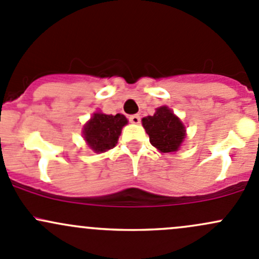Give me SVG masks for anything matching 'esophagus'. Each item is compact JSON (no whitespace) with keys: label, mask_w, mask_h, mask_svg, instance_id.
<instances>
[{"label":"esophagus","mask_w":259,"mask_h":259,"mask_svg":"<svg viewBox=\"0 0 259 259\" xmlns=\"http://www.w3.org/2000/svg\"><path fill=\"white\" fill-rule=\"evenodd\" d=\"M129 121L133 122V124H139V122H140V116L138 114L130 115V116H129Z\"/></svg>","instance_id":"34e87169"}]
</instances>
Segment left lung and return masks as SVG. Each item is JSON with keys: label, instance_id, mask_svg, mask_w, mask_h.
Returning <instances> with one entry per match:
<instances>
[{"label": "left lung", "instance_id": "obj_1", "mask_svg": "<svg viewBox=\"0 0 259 259\" xmlns=\"http://www.w3.org/2000/svg\"><path fill=\"white\" fill-rule=\"evenodd\" d=\"M143 126L150 144L160 153H174L185 138V126L168 106L156 109L153 116L143 117Z\"/></svg>", "mask_w": 259, "mask_h": 259}]
</instances>
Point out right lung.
Segmentation results:
<instances>
[{
    "label": "right lung",
    "mask_w": 259,
    "mask_h": 259,
    "mask_svg": "<svg viewBox=\"0 0 259 259\" xmlns=\"http://www.w3.org/2000/svg\"><path fill=\"white\" fill-rule=\"evenodd\" d=\"M126 124L127 119L121 114L95 113L83 125V139L95 153H104L116 145L122 126Z\"/></svg>",
    "instance_id": "add662e5"
}]
</instances>
